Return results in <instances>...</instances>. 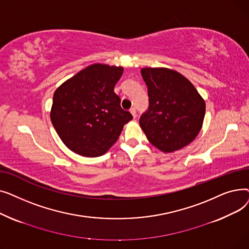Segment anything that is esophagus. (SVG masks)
Returning a JSON list of instances; mask_svg holds the SVG:
<instances>
[{
	"instance_id": "34e87169",
	"label": "esophagus",
	"mask_w": 249,
	"mask_h": 249,
	"mask_svg": "<svg viewBox=\"0 0 249 249\" xmlns=\"http://www.w3.org/2000/svg\"><path fill=\"white\" fill-rule=\"evenodd\" d=\"M130 113L132 114L133 118H136V109H135V108H131V109H130Z\"/></svg>"
}]
</instances>
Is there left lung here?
Here are the masks:
<instances>
[{"mask_svg": "<svg viewBox=\"0 0 249 249\" xmlns=\"http://www.w3.org/2000/svg\"><path fill=\"white\" fill-rule=\"evenodd\" d=\"M149 106L139 119L153 146L163 152L178 150L197 137L206 105L193 84L179 72L164 68L141 70Z\"/></svg>", "mask_w": 249, "mask_h": 249, "instance_id": "8db88e82", "label": "left lung"}]
</instances>
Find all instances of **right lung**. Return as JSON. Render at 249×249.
<instances>
[{
    "label": "right lung",
    "instance_id": "obj_1",
    "mask_svg": "<svg viewBox=\"0 0 249 249\" xmlns=\"http://www.w3.org/2000/svg\"><path fill=\"white\" fill-rule=\"evenodd\" d=\"M122 73V67L95 63L54 91L50 119L71 151L87 158L105 154L133 118L121 108V100L114 93Z\"/></svg>",
    "mask_w": 249,
    "mask_h": 249
}]
</instances>
